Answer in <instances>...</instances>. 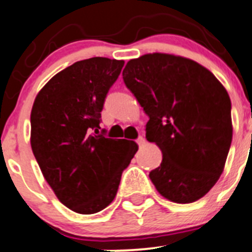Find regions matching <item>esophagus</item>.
Returning a JSON list of instances; mask_svg holds the SVG:
<instances>
[{
    "instance_id": "obj_1",
    "label": "esophagus",
    "mask_w": 252,
    "mask_h": 252,
    "mask_svg": "<svg viewBox=\"0 0 252 252\" xmlns=\"http://www.w3.org/2000/svg\"><path fill=\"white\" fill-rule=\"evenodd\" d=\"M136 142H137L138 146L142 147V146H145V144H146V140H145V138L141 136V137H138L137 140H136Z\"/></svg>"
}]
</instances>
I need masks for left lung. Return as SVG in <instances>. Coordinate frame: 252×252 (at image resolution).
Masks as SVG:
<instances>
[{
	"label": "left lung",
	"mask_w": 252,
	"mask_h": 252,
	"mask_svg": "<svg viewBox=\"0 0 252 252\" xmlns=\"http://www.w3.org/2000/svg\"><path fill=\"white\" fill-rule=\"evenodd\" d=\"M122 76L150 117L147 141L162 152L152 184L172 202L197 201L220 179L231 146L227 91L197 62L158 52L130 60Z\"/></svg>",
	"instance_id": "1"
}]
</instances>
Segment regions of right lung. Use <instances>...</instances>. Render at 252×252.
<instances>
[{"mask_svg":"<svg viewBox=\"0 0 252 252\" xmlns=\"http://www.w3.org/2000/svg\"><path fill=\"white\" fill-rule=\"evenodd\" d=\"M124 63L106 57L75 62L48 81L32 106V152L57 198L77 214H96L114 201L138 149L92 133L101 128L106 94Z\"/></svg>","mask_w":252,"mask_h":252,"instance_id":"1","label":"right lung"}]
</instances>
